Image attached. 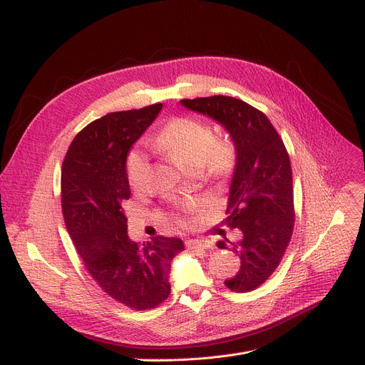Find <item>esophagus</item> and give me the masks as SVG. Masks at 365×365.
<instances>
[{
	"label": "esophagus",
	"mask_w": 365,
	"mask_h": 365,
	"mask_svg": "<svg viewBox=\"0 0 365 365\" xmlns=\"http://www.w3.org/2000/svg\"><path fill=\"white\" fill-rule=\"evenodd\" d=\"M185 247L187 249H192V250H207L211 249L212 244L207 240H188L185 241Z\"/></svg>",
	"instance_id": "34e87169"
}]
</instances>
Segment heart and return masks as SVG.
Returning a JSON list of instances; mask_svg holds the SVG:
<instances>
[{
	"mask_svg": "<svg viewBox=\"0 0 365 365\" xmlns=\"http://www.w3.org/2000/svg\"><path fill=\"white\" fill-rule=\"evenodd\" d=\"M151 147L182 170L200 173L212 181L227 180L237 165V147L233 140L215 136L208 123L192 116L170 120L151 140ZM125 175L133 190L139 192L147 185L150 158L142 148L135 147L127 153ZM192 207L188 205V208Z\"/></svg>",
	"mask_w": 365,
	"mask_h": 365,
	"instance_id": "obj_1",
	"label": "heart"
}]
</instances>
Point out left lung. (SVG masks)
Segmentation results:
<instances>
[{
  "label": "left lung",
  "instance_id": "1",
  "mask_svg": "<svg viewBox=\"0 0 365 365\" xmlns=\"http://www.w3.org/2000/svg\"><path fill=\"white\" fill-rule=\"evenodd\" d=\"M181 105L222 124L237 147L225 225L241 240L218 249L240 256L237 275L225 284L232 292H250L279 267L292 237L295 211L292 169L282 138L264 112L227 96L184 98Z\"/></svg>",
  "mask_w": 365,
  "mask_h": 365
}]
</instances>
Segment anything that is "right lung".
<instances>
[{
  "instance_id": "add662e5",
  "label": "right lung",
  "mask_w": 365,
  "mask_h": 365,
  "mask_svg": "<svg viewBox=\"0 0 365 365\" xmlns=\"http://www.w3.org/2000/svg\"><path fill=\"white\" fill-rule=\"evenodd\" d=\"M163 105L112 112L73 139L61 172V205L71 241L97 284L130 309L150 310L170 294V262L180 238L142 245L127 235L123 203L130 197L125 157Z\"/></svg>"
}]
</instances>
